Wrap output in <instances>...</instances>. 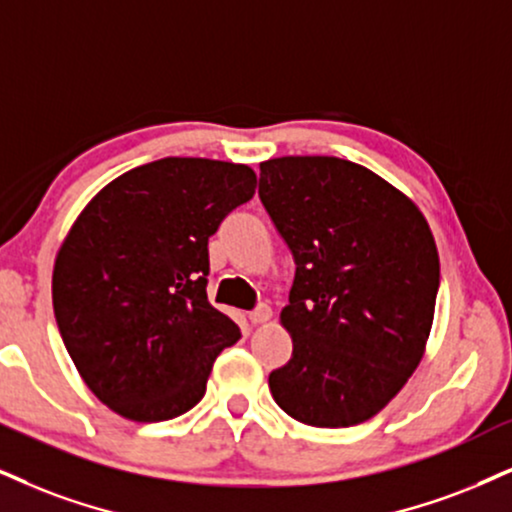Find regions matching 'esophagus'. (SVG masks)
Wrapping results in <instances>:
<instances>
[{
  "instance_id": "obj_1",
  "label": "esophagus",
  "mask_w": 512,
  "mask_h": 512,
  "mask_svg": "<svg viewBox=\"0 0 512 512\" xmlns=\"http://www.w3.org/2000/svg\"><path fill=\"white\" fill-rule=\"evenodd\" d=\"M270 315H273V311H270V306L261 304V306L254 308V311L249 313V320H251V325H263V323H268Z\"/></svg>"
}]
</instances>
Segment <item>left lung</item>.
<instances>
[{
  "label": "left lung",
  "mask_w": 512,
  "mask_h": 512,
  "mask_svg": "<svg viewBox=\"0 0 512 512\" xmlns=\"http://www.w3.org/2000/svg\"><path fill=\"white\" fill-rule=\"evenodd\" d=\"M258 197L296 263L280 313L294 351L270 372V394L311 427L370 420L430 337L439 292L430 225L394 185L337 156L263 161Z\"/></svg>",
  "instance_id": "obj_1"
}]
</instances>
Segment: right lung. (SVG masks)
I'll use <instances>...</instances> for the list:
<instances>
[{"label": "right lung", "instance_id": "1", "mask_svg": "<svg viewBox=\"0 0 512 512\" xmlns=\"http://www.w3.org/2000/svg\"><path fill=\"white\" fill-rule=\"evenodd\" d=\"M254 192L244 163L168 156L82 208L54 261V315L80 377L113 413H187L218 353L242 337L208 304V237Z\"/></svg>", "mask_w": 512, "mask_h": 512}]
</instances>
